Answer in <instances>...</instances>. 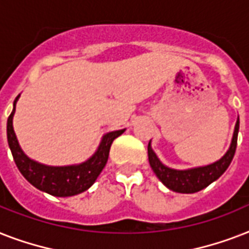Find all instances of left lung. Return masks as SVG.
<instances>
[{
  "mask_svg": "<svg viewBox=\"0 0 249 249\" xmlns=\"http://www.w3.org/2000/svg\"><path fill=\"white\" fill-rule=\"evenodd\" d=\"M238 132H239V119L236 120L229 150L225 152V155L221 159L212 164H208V165L195 166V168H189V169L169 168L160 161L155 151L152 150L151 141L148 142L147 147L148 161H150V165H151L154 173L156 174V177L159 178L161 183L169 190L181 194L197 193L211 185L212 182L218 179L225 173V170L229 168L232 158H234V154H235Z\"/></svg>",
  "mask_w": 249,
  "mask_h": 249,
  "instance_id": "1",
  "label": "left lung"
}]
</instances>
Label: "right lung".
I'll list each match as a JSON object with an SVG mask.
<instances>
[{"label": "right lung", "instance_id": "add662e5", "mask_svg": "<svg viewBox=\"0 0 249 249\" xmlns=\"http://www.w3.org/2000/svg\"><path fill=\"white\" fill-rule=\"evenodd\" d=\"M19 97L20 94L15 98L13 112L7 119V142L19 172L31 185L53 196H73L86 191L106 166L113 140L121 136L125 129L106 133L95 152L83 163L63 166L45 165L25 155L14 132L13 117Z\"/></svg>", "mask_w": 249, "mask_h": 249}]
</instances>
